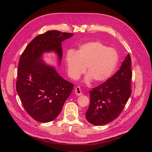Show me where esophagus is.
Wrapping results in <instances>:
<instances>
[{
    "mask_svg": "<svg viewBox=\"0 0 152 152\" xmlns=\"http://www.w3.org/2000/svg\"><path fill=\"white\" fill-rule=\"evenodd\" d=\"M75 92L76 94L77 95V96H82V95L83 94L82 93V91H81V90H80L79 86H77V87L75 88Z\"/></svg>",
    "mask_w": 152,
    "mask_h": 152,
    "instance_id": "34e87169",
    "label": "esophagus"
}]
</instances>
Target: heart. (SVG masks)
<instances>
[{
    "instance_id": "heart-1",
    "label": "heart",
    "mask_w": 152,
    "mask_h": 152,
    "mask_svg": "<svg viewBox=\"0 0 152 152\" xmlns=\"http://www.w3.org/2000/svg\"><path fill=\"white\" fill-rule=\"evenodd\" d=\"M118 60L115 50L99 41L86 43L76 52L69 50L66 56L69 76L77 80L85 73L86 67L88 73L85 79L86 83L93 79L97 83L106 80L115 70Z\"/></svg>"
}]
</instances>
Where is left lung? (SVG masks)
Listing matches in <instances>:
<instances>
[{
    "instance_id": "8db88e82",
    "label": "left lung",
    "mask_w": 152,
    "mask_h": 152,
    "mask_svg": "<svg viewBox=\"0 0 152 152\" xmlns=\"http://www.w3.org/2000/svg\"><path fill=\"white\" fill-rule=\"evenodd\" d=\"M132 77L131 58L129 54L115 74L90 91L86 120L92 124L100 126L117 118L131 94Z\"/></svg>"
}]
</instances>
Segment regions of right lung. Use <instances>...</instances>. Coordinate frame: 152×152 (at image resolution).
I'll list each match as a JSON object with an SVG mask.
<instances>
[{
    "mask_svg": "<svg viewBox=\"0 0 152 152\" xmlns=\"http://www.w3.org/2000/svg\"><path fill=\"white\" fill-rule=\"evenodd\" d=\"M73 35L47 31L35 37L21 55L16 90L26 111L37 121L48 123L55 119L73 88V84L61 77L54 67L45 64L41 56L53 50L60 62L61 42Z\"/></svg>",
    "mask_w": 152,
    "mask_h": 152,
    "instance_id": "obj_1",
    "label": "right lung"
}]
</instances>
